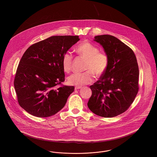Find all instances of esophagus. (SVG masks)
I'll return each instance as SVG.
<instances>
[{"label": "esophagus", "mask_w": 157, "mask_h": 157, "mask_svg": "<svg viewBox=\"0 0 157 157\" xmlns=\"http://www.w3.org/2000/svg\"><path fill=\"white\" fill-rule=\"evenodd\" d=\"M82 88V87L81 86H75V90H79V89H81Z\"/></svg>", "instance_id": "1"}]
</instances>
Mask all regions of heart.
Listing matches in <instances>:
<instances>
[{
  "label": "heart",
  "mask_w": 157,
  "mask_h": 157,
  "mask_svg": "<svg viewBox=\"0 0 157 157\" xmlns=\"http://www.w3.org/2000/svg\"><path fill=\"white\" fill-rule=\"evenodd\" d=\"M76 51L86 59L85 69L87 71L70 75L67 78L69 85L82 86L89 84L94 81V74L98 77L104 74L108 66V58L105 53L98 52L99 49L97 46L85 41L78 46ZM72 60L73 56L71 53L67 52L63 55L62 65L65 72H69L71 70Z\"/></svg>",
  "instance_id": "heart-1"
}]
</instances>
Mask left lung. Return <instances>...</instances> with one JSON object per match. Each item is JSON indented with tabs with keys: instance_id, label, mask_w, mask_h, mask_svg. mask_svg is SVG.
<instances>
[{
	"instance_id": "8db88e82",
	"label": "left lung",
	"mask_w": 157,
	"mask_h": 157,
	"mask_svg": "<svg viewBox=\"0 0 157 157\" xmlns=\"http://www.w3.org/2000/svg\"><path fill=\"white\" fill-rule=\"evenodd\" d=\"M108 58V66L99 80L90 86V110L105 118L116 117L127 111L138 92L139 69L133 51L115 36H96Z\"/></svg>"
}]
</instances>
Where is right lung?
<instances>
[{"mask_svg":"<svg viewBox=\"0 0 157 157\" xmlns=\"http://www.w3.org/2000/svg\"><path fill=\"white\" fill-rule=\"evenodd\" d=\"M78 36H53L25 51L16 71L14 86L20 106L31 115L52 116L66 104L74 86H56L65 81L63 55L79 40Z\"/></svg>","mask_w":157,"mask_h":157,"instance_id":"1","label":"right lung"}]
</instances>
